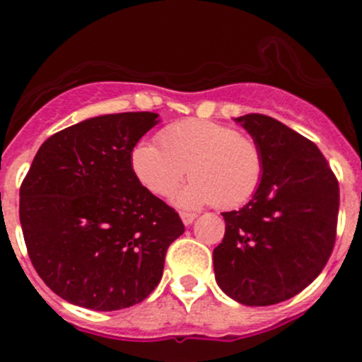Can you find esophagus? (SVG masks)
<instances>
[{
    "label": "esophagus",
    "instance_id": "obj_1",
    "mask_svg": "<svg viewBox=\"0 0 362 362\" xmlns=\"http://www.w3.org/2000/svg\"><path fill=\"white\" fill-rule=\"evenodd\" d=\"M196 217H198V215L192 214V211H182L180 214V218L182 222H184V226H191L192 222L196 221Z\"/></svg>",
    "mask_w": 362,
    "mask_h": 362
}]
</instances>
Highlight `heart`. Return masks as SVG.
<instances>
[{"label": "heart", "mask_w": 362, "mask_h": 362, "mask_svg": "<svg viewBox=\"0 0 362 362\" xmlns=\"http://www.w3.org/2000/svg\"><path fill=\"white\" fill-rule=\"evenodd\" d=\"M159 145L140 141L129 156L134 178L151 194L168 198L187 171L192 178L175 203L196 208L215 203L240 206L257 189L262 177V154L250 136L233 127L203 119L170 124L158 134Z\"/></svg>", "instance_id": "1"}]
</instances>
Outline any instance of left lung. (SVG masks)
Segmentation results:
<instances>
[{"instance_id":"left-lung-1","label":"left lung","mask_w":362,"mask_h":362,"mask_svg":"<svg viewBox=\"0 0 362 362\" xmlns=\"http://www.w3.org/2000/svg\"><path fill=\"white\" fill-rule=\"evenodd\" d=\"M235 122L261 148L262 177L245 206L222 214L215 280L242 305H276L308 287L333 252L338 180L317 145L280 120L247 113Z\"/></svg>"}]
</instances>
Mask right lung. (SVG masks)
Returning a JSON list of instances; mask_svg holds the SVG:
<instances>
[{
  "instance_id": "add662e5",
  "label": "right lung",
  "mask_w": 362,
  "mask_h": 362,
  "mask_svg": "<svg viewBox=\"0 0 362 362\" xmlns=\"http://www.w3.org/2000/svg\"><path fill=\"white\" fill-rule=\"evenodd\" d=\"M158 113L93 117L52 134L21 185V226L40 279L82 308L112 312L158 287L177 211L134 178L129 156Z\"/></svg>"
}]
</instances>
